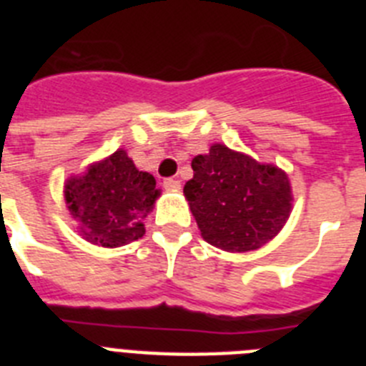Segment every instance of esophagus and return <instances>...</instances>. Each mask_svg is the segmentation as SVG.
<instances>
[{"label":"esophagus","mask_w":366,"mask_h":366,"mask_svg":"<svg viewBox=\"0 0 366 366\" xmlns=\"http://www.w3.org/2000/svg\"><path fill=\"white\" fill-rule=\"evenodd\" d=\"M163 187L167 190H172V192H177V190L181 189V183L177 179H174V177H168V179L163 181Z\"/></svg>","instance_id":"obj_1"}]
</instances>
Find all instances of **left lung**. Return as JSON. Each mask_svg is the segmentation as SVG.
Returning a JSON list of instances; mask_svg holds the SVG:
<instances>
[{
    "instance_id": "8db88e82",
    "label": "left lung",
    "mask_w": 366,
    "mask_h": 366,
    "mask_svg": "<svg viewBox=\"0 0 366 366\" xmlns=\"http://www.w3.org/2000/svg\"><path fill=\"white\" fill-rule=\"evenodd\" d=\"M187 202L203 240L229 253H247L279 234L292 214L290 177L274 164L214 143L192 159Z\"/></svg>"
}]
</instances>
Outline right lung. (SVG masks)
<instances>
[{
  "instance_id": "add662e5",
  "label": "right lung",
  "mask_w": 366,
  "mask_h": 366,
  "mask_svg": "<svg viewBox=\"0 0 366 366\" xmlns=\"http://www.w3.org/2000/svg\"><path fill=\"white\" fill-rule=\"evenodd\" d=\"M159 196L154 176L137 170L124 148L64 183V199L71 218L79 223V234L108 249L143 238V222Z\"/></svg>"
}]
</instances>
